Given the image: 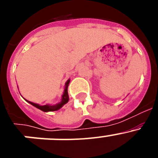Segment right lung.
Segmentation results:
<instances>
[{
    "mask_svg": "<svg viewBox=\"0 0 158 158\" xmlns=\"http://www.w3.org/2000/svg\"><path fill=\"white\" fill-rule=\"evenodd\" d=\"M69 80H68L65 83V91H64L63 95H62V101L60 102L59 104H56V105H43V106H40L37 104H35V103H32V102L28 101L29 104H31V105H33L34 107H37L39 109H40L41 111H45V112H47V111H57V110L60 109L64 104H65L67 102L69 101V95H68V85H69Z\"/></svg>",
    "mask_w": 158,
    "mask_h": 158,
    "instance_id": "right-lung-1",
    "label": "right lung"
}]
</instances>
